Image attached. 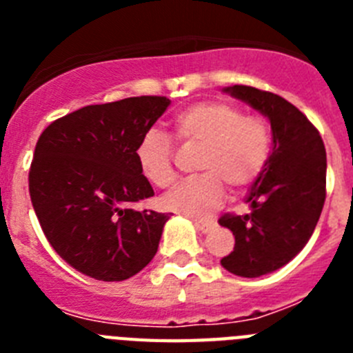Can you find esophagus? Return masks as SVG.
Returning <instances> with one entry per match:
<instances>
[{
	"label": "esophagus",
	"mask_w": 353,
	"mask_h": 353,
	"mask_svg": "<svg viewBox=\"0 0 353 353\" xmlns=\"http://www.w3.org/2000/svg\"><path fill=\"white\" fill-rule=\"evenodd\" d=\"M194 224L198 226V230L201 233H210L215 228L214 221H194Z\"/></svg>",
	"instance_id": "obj_1"
}]
</instances>
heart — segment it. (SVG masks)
I'll return each mask as SVG.
<instances>
[{
  "mask_svg": "<svg viewBox=\"0 0 353 353\" xmlns=\"http://www.w3.org/2000/svg\"><path fill=\"white\" fill-rule=\"evenodd\" d=\"M173 136L185 145H199L196 171L164 198V207L203 219L223 205L226 186L248 189L265 171L272 154V129L263 117L244 114L239 105L205 101L180 111L171 121ZM139 171L152 185L168 189L176 179L173 143L150 129L134 150Z\"/></svg>",
  "mask_w": 353,
  "mask_h": 353,
  "instance_id": "1",
  "label": "heart"
}]
</instances>
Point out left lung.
<instances>
[{"instance_id":"8db88e82","label":"left lung","mask_w":353,"mask_h":353,"mask_svg":"<svg viewBox=\"0 0 353 353\" xmlns=\"http://www.w3.org/2000/svg\"><path fill=\"white\" fill-rule=\"evenodd\" d=\"M224 92L258 109L272 127L270 161L248 196L251 214L219 219L235 235L221 265L235 276L260 277L293 260L313 235L325 203V146L316 127L283 97L245 84Z\"/></svg>"}]
</instances>
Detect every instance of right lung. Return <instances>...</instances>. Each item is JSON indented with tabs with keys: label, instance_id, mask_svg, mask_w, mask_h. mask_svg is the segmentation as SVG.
Wrapping results in <instances>:
<instances>
[{
	"label": "right lung",
	"instance_id": "1",
	"mask_svg": "<svg viewBox=\"0 0 353 353\" xmlns=\"http://www.w3.org/2000/svg\"><path fill=\"white\" fill-rule=\"evenodd\" d=\"M170 99L157 95L81 108L40 134L30 168V196L42 232L58 254L99 281L143 270L170 219L132 203L154 189L134 150Z\"/></svg>",
	"mask_w": 353,
	"mask_h": 353
}]
</instances>
